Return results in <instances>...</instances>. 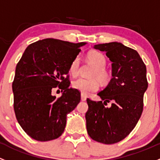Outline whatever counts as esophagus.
I'll use <instances>...</instances> for the list:
<instances>
[{
  "label": "esophagus",
  "instance_id": "esophagus-1",
  "mask_svg": "<svg viewBox=\"0 0 160 160\" xmlns=\"http://www.w3.org/2000/svg\"><path fill=\"white\" fill-rule=\"evenodd\" d=\"M86 100H87V96L82 93L81 94V100L82 101H86Z\"/></svg>",
  "mask_w": 160,
  "mask_h": 160
}]
</instances>
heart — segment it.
<instances>
[{
	"label": "heart",
	"instance_id": "1",
	"mask_svg": "<svg viewBox=\"0 0 160 160\" xmlns=\"http://www.w3.org/2000/svg\"><path fill=\"white\" fill-rule=\"evenodd\" d=\"M87 58L89 62H90L95 67V69L90 74V77H93V78H78L73 80L72 83L73 88L81 92L83 94H89L98 90L99 83L97 78L102 84H107L110 82L111 78L110 72L105 67L107 65V59L102 53L97 51V50H91V51L88 52ZM80 63V61L79 57H76L72 60L70 67H69V71L72 76H77L78 74Z\"/></svg>",
	"mask_w": 160,
	"mask_h": 160
}]
</instances>
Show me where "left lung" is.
<instances>
[{
	"instance_id": "8db88e82",
	"label": "left lung",
	"mask_w": 160,
	"mask_h": 160,
	"mask_svg": "<svg viewBox=\"0 0 160 160\" xmlns=\"http://www.w3.org/2000/svg\"><path fill=\"white\" fill-rule=\"evenodd\" d=\"M94 48L105 51L112 62V78L97 95L102 101L87 99V129L93 140L113 144L134 129L143 110L147 90V67L137 50L118 42L101 43ZM111 102L110 107H106Z\"/></svg>"
}]
</instances>
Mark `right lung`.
Instances as JSON below:
<instances>
[{
	"label": "right lung",
	"instance_id": "obj_1",
	"mask_svg": "<svg viewBox=\"0 0 160 160\" xmlns=\"http://www.w3.org/2000/svg\"><path fill=\"white\" fill-rule=\"evenodd\" d=\"M86 43L53 38L38 40L26 48L17 64L13 109L18 122L32 139L52 140L64 131L67 115L80 101V92L69 87V67ZM58 87L63 93L57 98L52 91Z\"/></svg>",
	"mask_w": 160,
	"mask_h": 160
}]
</instances>
